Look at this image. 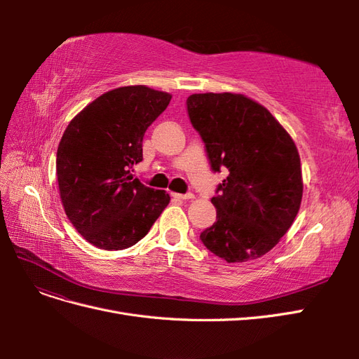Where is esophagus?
I'll use <instances>...</instances> for the list:
<instances>
[{
    "mask_svg": "<svg viewBox=\"0 0 359 359\" xmlns=\"http://www.w3.org/2000/svg\"><path fill=\"white\" fill-rule=\"evenodd\" d=\"M173 196H175L177 199H180V201H189V199H193L194 196H193V193H187V194H180V193H175L173 194Z\"/></svg>",
    "mask_w": 359,
    "mask_h": 359,
    "instance_id": "esophagus-1",
    "label": "esophagus"
}]
</instances>
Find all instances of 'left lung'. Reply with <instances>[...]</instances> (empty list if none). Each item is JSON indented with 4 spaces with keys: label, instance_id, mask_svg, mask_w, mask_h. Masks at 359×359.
Here are the masks:
<instances>
[{
    "label": "left lung",
    "instance_id": "1",
    "mask_svg": "<svg viewBox=\"0 0 359 359\" xmlns=\"http://www.w3.org/2000/svg\"><path fill=\"white\" fill-rule=\"evenodd\" d=\"M187 111L211 168L229 170L211 199L217 222L203 245L227 264L274 248L299 211L301 160L295 142L266 107L243 94H191Z\"/></svg>",
    "mask_w": 359,
    "mask_h": 359
}]
</instances>
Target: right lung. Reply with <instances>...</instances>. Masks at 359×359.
<instances>
[{"label":"right lung","mask_w":359,"mask_h":359,"mask_svg":"<svg viewBox=\"0 0 359 359\" xmlns=\"http://www.w3.org/2000/svg\"><path fill=\"white\" fill-rule=\"evenodd\" d=\"M172 95L145 85L111 90L69 123L57 151L60 198L70 223L103 250L132 247L148 233L170 202L133 178L142 161L147 128Z\"/></svg>","instance_id":"obj_1"}]
</instances>
